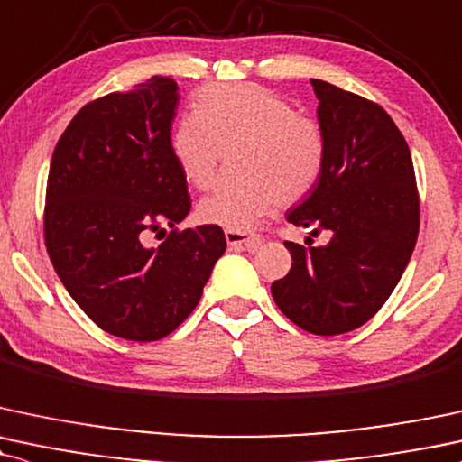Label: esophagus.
I'll use <instances>...</instances> for the list:
<instances>
[{"instance_id":"esophagus-1","label":"esophagus","mask_w":462,"mask_h":462,"mask_svg":"<svg viewBox=\"0 0 462 462\" xmlns=\"http://www.w3.org/2000/svg\"><path fill=\"white\" fill-rule=\"evenodd\" d=\"M226 241L230 247H245L249 252H255L263 238L258 235H249V232H243V230H226Z\"/></svg>"}]
</instances>
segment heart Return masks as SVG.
Wrapping results in <instances>:
<instances>
[{
  "label": "heart",
  "mask_w": 462,
  "mask_h": 462,
  "mask_svg": "<svg viewBox=\"0 0 462 462\" xmlns=\"http://www.w3.org/2000/svg\"><path fill=\"white\" fill-rule=\"evenodd\" d=\"M238 142V178L221 180L199 202V219L226 230H249L282 202L312 191L325 165V135L310 116L258 83L208 86L171 133V148L189 180L207 189L221 143Z\"/></svg>",
  "instance_id": "1"
}]
</instances>
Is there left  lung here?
Wrapping results in <instances>:
<instances>
[{
  "mask_svg": "<svg viewBox=\"0 0 462 462\" xmlns=\"http://www.w3.org/2000/svg\"><path fill=\"white\" fill-rule=\"evenodd\" d=\"M325 165L314 191L288 210L299 227L331 232L325 247L284 245L277 308L314 336H340L368 322L407 269L420 232V196L407 142L381 105L312 79Z\"/></svg>",
  "mask_w": 462,
  "mask_h": 462,
  "instance_id": "left-lung-1",
  "label": "left lung"
}]
</instances>
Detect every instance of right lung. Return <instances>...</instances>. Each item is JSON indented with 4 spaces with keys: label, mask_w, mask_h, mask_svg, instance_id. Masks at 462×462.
<instances>
[{
    "label": "right lung",
    "mask_w": 462,
    "mask_h": 462,
    "mask_svg": "<svg viewBox=\"0 0 462 462\" xmlns=\"http://www.w3.org/2000/svg\"><path fill=\"white\" fill-rule=\"evenodd\" d=\"M178 86L154 75L83 105L53 150L44 245L75 303L111 336L154 342L196 310L226 252L219 226L178 230L191 210L171 148ZM163 225L159 248L145 236Z\"/></svg>",
    "instance_id": "1"
}]
</instances>
